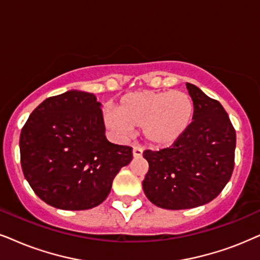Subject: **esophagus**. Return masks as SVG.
I'll return each mask as SVG.
<instances>
[{
  "mask_svg": "<svg viewBox=\"0 0 260 260\" xmlns=\"http://www.w3.org/2000/svg\"><path fill=\"white\" fill-rule=\"evenodd\" d=\"M143 156V149L139 146H134L133 147V157L134 158H140Z\"/></svg>",
  "mask_w": 260,
  "mask_h": 260,
  "instance_id": "esophagus-1",
  "label": "esophagus"
}]
</instances>
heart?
Here are the masks:
<instances>
[{"instance_id": "heart-1", "label": "heart", "mask_w": 260, "mask_h": 260, "mask_svg": "<svg viewBox=\"0 0 260 260\" xmlns=\"http://www.w3.org/2000/svg\"><path fill=\"white\" fill-rule=\"evenodd\" d=\"M193 113L194 104L186 92L141 90L120 98L109 124L121 136H127L131 128L141 127L147 143L164 147L183 136Z\"/></svg>"}]
</instances>
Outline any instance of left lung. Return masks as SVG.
Segmentation results:
<instances>
[{"label":"left lung","mask_w":260,"mask_h":260,"mask_svg":"<svg viewBox=\"0 0 260 260\" xmlns=\"http://www.w3.org/2000/svg\"><path fill=\"white\" fill-rule=\"evenodd\" d=\"M193 104V121L176 143L159 151H144L149 172L144 193L156 206L193 209L217 197L234 169L236 134L218 101L186 83Z\"/></svg>","instance_id":"left-lung-1"}]
</instances>
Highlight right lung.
<instances>
[{
	"mask_svg": "<svg viewBox=\"0 0 260 260\" xmlns=\"http://www.w3.org/2000/svg\"><path fill=\"white\" fill-rule=\"evenodd\" d=\"M101 107L93 93L70 90L42 102L22 127L25 179L54 208L77 211L100 205L133 158L132 147L107 139Z\"/></svg>",
	"mask_w": 260,
	"mask_h": 260,
	"instance_id": "1",
	"label": "right lung"
}]
</instances>
